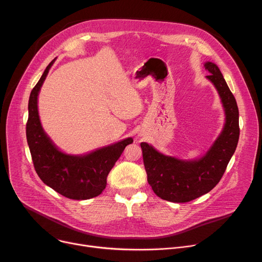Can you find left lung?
Masks as SVG:
<instances>
[{
	"label": "left lung",
	"instance_id": "left-lung-1",
	"mask_svg": "<svg viewBox=\"0 0 262 262\" xmlns=\"http://www.w3.org/2000/svg\"><path fill=\"white\" fill-rule=\"evenodd\" d=\"M216 87L225 112L224 127L212 147L202 158L183 161L165 156L142 142L147 181L154 193L170 202H188L212 190L222 178L239 140V112L237 102L220 69L212 62L204 64Z\"/></svg>",
	"mask_w": 262,
	"mask_h": 262
}]
</instances>
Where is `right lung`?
Here are the masks:
<instances>
[{"mask_svg":"<svg viewBox=\"0 0 262 262\" xmlns=\"http://www.w3.org/2000/svg\"><path fill=\"white\" fill-rule=\"evenodd\" d=\"M52 62L32 89L28 101L26 138L33 166L40 179L62 196L74 200L91 199L106 187L111 169L134 140L127 138L84 156L60 151L44 133L38 113V95Z\"/></svg>","mask_w":262,"mask_h":262,"instance_id":"add662e5","label":"right lung"}]
</instances>
